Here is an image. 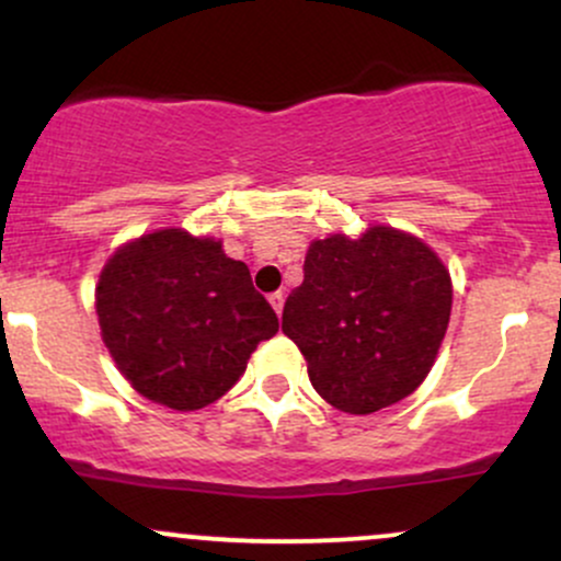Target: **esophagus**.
Here are the masks:
<instances>
[{"label": "esophagus", "instance_id": "1", "mask_svg": "<svg viewBox=\"0 0 561 561\" xmlns=\"http://www.w3.org/2000/svg\"><path fill=\"white\" fill-rule=\"evenodd\" d=\"M268 302H272V308L276 311V317H282V308H285V295H282V293L268 295Z\"/></svg>", "mask_w": 561, "mask_h": 561}]
</instances>
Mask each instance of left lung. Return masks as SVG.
<instances>
[{"mask_svg": "<svg viewBox=\"0 0 561 561\" xmlns=\"http://www.w3.org/2000/svg\"><path fill=\"white\" fill-rule=\"evenodd\" d=\"M454 287L430 244L375 224L308 244L282 332L300 347L313 390L345 414L411 396L446 337Z\"/></svg>", "mask_w": 561, "mask_h": 561, "instance_id": "left-lung-1", "label": "left lung"}]
</instances>
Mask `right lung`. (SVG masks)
<instances>
[{"label": "right lung", "mask_w": 561, "mask_h": 561, "mask_svg": "<svg viewBox=\"0 0 561 561\" xmlns=\"http://www.w3.org/2000/svg\"><path fill=\"white\" fill-rule=\"evenodd\" d=\"M94 306L121 375L173 411L218 401L279 330L242 261L214 237L173 227L121 244L100 272Z\"/></svg>", "instance_id": "right-lung-1"}]
</instances>
